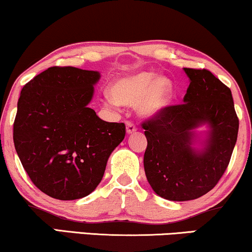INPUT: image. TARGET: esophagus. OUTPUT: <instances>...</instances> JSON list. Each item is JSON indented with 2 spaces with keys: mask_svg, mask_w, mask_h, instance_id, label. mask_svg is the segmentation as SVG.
<instances>
[{
  "mask_svg": "<svg viewBox=\"0 0 252 252\" xmlns=\"http://www.w3.org/2000/svg\"><path fill=\"white\" fill-rule=\"evenodd\" d=\"M126 132H128L129 135H130V133H133L137 130L135 124L129 122V121H128V122H126Z\"/></svg>",
  "mask_w": 252,
  "mask_h": 252,
  "instance_id": "esophagus-1",
  "label": "esophagus"
}]
</instances>
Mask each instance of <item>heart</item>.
<instances>
[{"label": "heart", "mask_w": 252, "mask_h": 252, "mask_svg": "<svg viewBox=\"0 0 252 252\" xmlns=\"http://www.w3.org/2000/svg\"><path fill=\"white\" fill-rule=\"evenodd\" d=\"M108 106H133L141 116L152 117L170 106L174 94L173 84L156 72H138L120 76L108 88Z\"/></svg>", "instance_id": "b5f03b06"}]
</instances>
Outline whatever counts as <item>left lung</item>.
<instances>
[{
	"mask_svg": "<svg viewBox=\"0 0 252 252\" xmlns=\"http://www.w3.org/2000/svg\"><path fill=\"white\" fill-rule=\"evenodd\" d=\"M189 86L184 103L145 121V176L156 194L189 201L215 187L230 161L238 119L231 91L208 69L184 68ZM209 126L205 137L196 132Z\"/></svg>",
	"mask_w": 252,
	"mask_h": 252,
	"instance_id": "8db88e82",
	"label": "left lung"
}]
</instances>
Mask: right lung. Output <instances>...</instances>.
<instances>
[{
    "mask_svg": "<svg viewBox=\"0 0 252 252\" xmlns=\"http://www.w3.org/2000/svg\"><path fill=\"white\" fill-rule=\"evenodd\" d=\"M97 71L47 68L22 89L14 122L15 149L37 189L58 200L87 196L101 183L124 123L106 122L88 107Z\"/></svg>",
    "mask_w": 252,
    "mask_h": 252,
    "instance_id": "add662e5",
    "label": "right lung"
}]
</instances>
